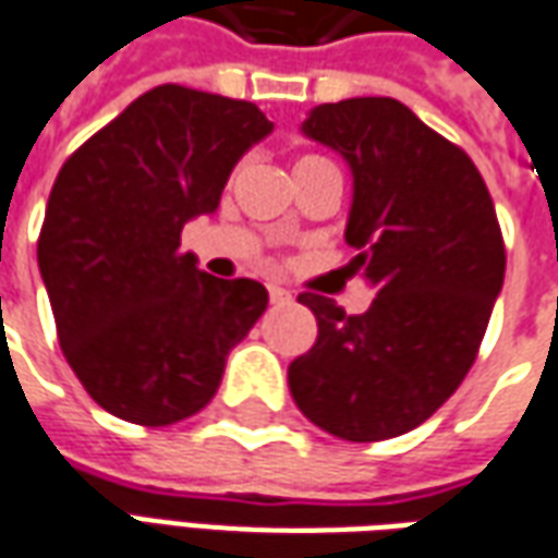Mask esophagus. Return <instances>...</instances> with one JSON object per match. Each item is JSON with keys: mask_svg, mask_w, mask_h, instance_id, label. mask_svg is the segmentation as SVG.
I'll list each match as a JSON object with an SVG mask.
<instances>
[{"mask_svg": "<svg viewBox=\"0 0 558 558\" xmlns=\"http://www.w3.org/2000/svg\"><path fill=\"white\" fill-rule=\"evenodd\" d=\"M268 299L271 302H290V290H283V287H278V283H268Z\"/></svg>", "mask_w": 558, "mask_h": 558, "instance_id": "1", "label": "esophagus"}]
</instances>
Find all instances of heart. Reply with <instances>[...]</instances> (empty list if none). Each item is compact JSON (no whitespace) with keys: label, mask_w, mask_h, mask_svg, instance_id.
<instances>
[{"label":"heart","mask_w":558,"mask_h":558,"mask_svg":"<svg viewBox=\"0 0 558 558\" xmlns=\"http://www.w3.org/2000/svg\"><path fill=\"white\" fill-rule=\"evenodd\" d=\"M324 163H327L324 157H315V154H302V157H296V163H293V175H302V172L317 169V166H324Z\"/></svg>","instance_id":"b5f03b06"}]
</instances>
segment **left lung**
<instances>
[{
	"mask_svg": "<svg viewBox=\"0 0 558 558\" xmlns=\"http://www.w3.org/2000/svg\"><path fill=\"white\" fill-rule=\"evenodd\" d=\"M302 132L352 166L349 268L376 296L345 315L299 293L317 339L290 364V392L324 433L395 438L426 423L475 364L507 271L500 221L470 154L395 98L320 105Z\"/></svg>",
	"mask_w": 558,
	"mask_h": 558,
	"instance_id": "left-lung-1",
	"label": "left lung"
}]
</instances>
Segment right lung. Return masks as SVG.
<instances>
[{"instance_id": "obj_1", "label": "right lung", "mask_w": 558, "mask_h": 558, "mask_svg": "<svg viewBox=\"0 0 558 558\" xmlns=\"http://www.w3.org/2000/svg\"><path fill=\"white\" fill-rule=\"evenodd\" d=\"M271 132L241 98L166 83L61 166L36 241L58 342L107 413L172 426L203 411L225 357L268 305L259 280H221L182 253L243 150Z\"/></svg>"}]
</instances>
